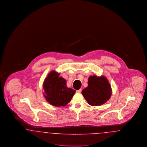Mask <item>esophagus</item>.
I'll list each match as a JSON object with an SVG mask.
<instances>
[{
	"label": "esophagus",
	"instance_id": "obj_1",
	"mask_svg": "<svg viewBox=\"0 0 147 147\" xmlns=\"http://www.w3.org/2000/svg\"><path fill=\"white\" fill-rule=\"evenodd\" d=\"M76 92H77V93H80V92H82V89H79V90H78L76 91Z\"/></svg>",
	"mask_w": 147,
	"mask_h": 147
}]
</instances>
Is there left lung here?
Segmentation results:
<instances>
[{
  "mask_svg": "<svg viewBox=\"0 0 147 147\" xmlns=\"http://www.w3.org/2000/svg\"><path fill=\"white\" fill-rule=\"evenodd\" d=\"M82 92L89 105L96 106L104 104L109 100L112 89L106 77L93 76L89 78L88 87Z\"/></svg>",
  "mask_w": 147,
  "mask_h": 147,
  "instance_id": "left-lung-1",
  "label": "left lung"
}]
</instances>
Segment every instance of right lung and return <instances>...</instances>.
I'll use <instances>...</instances> for the list:
<instances>
[{
  "instance_id": "1",
  "label": "right lung",
  "mask_w": 147,
  "mask_h": 147,
  "mask_svg": "<svg viewBox=\"0 0 147 147\" xmlns=\"http://www.w3.org/2000/svg\"><path fill=\"white\" fill-rule=\"evenodd\" d=\"M59 74L55 70L51 71L43 84L44 97L51 105L57 107L67 105L76 92L67 86L66 80L59 77Z\"/></svg>"
}]
</instances>
